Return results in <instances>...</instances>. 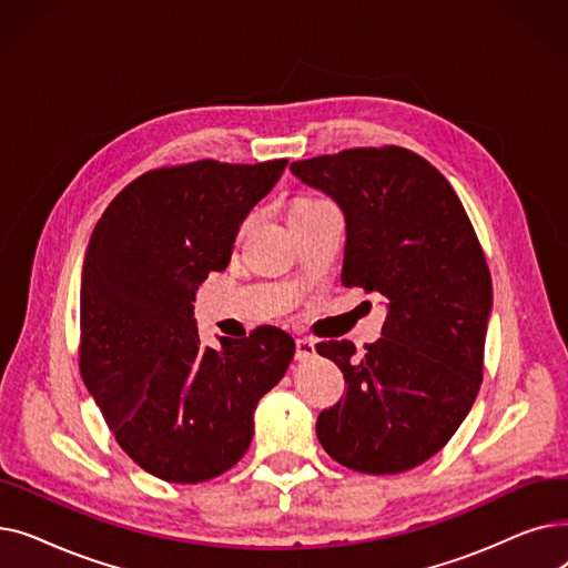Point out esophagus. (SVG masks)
<instances>
[{"instance_id": "obj_1", "label": "esophagus", "mask_w": 568, "mask_h": 568, "mask_svg": "<svg viewBox=\"0 0 568 568\" xmlns=\"http://www.w3.org/2000/svg\"><path fill=\"white\" fill-rule=\"evenodd\" d=\"M315 356V343L311 338H296V359L306 362Z\"/></svg>"}]
</instances>
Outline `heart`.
Masks as SVG:
<instances>
[{
	"instance_id": "b5f03b06",
	"label": "heart",
	"mask_w": 568,
	"mask_h": 568,
	"mask_svg": "<svg viewBox=\"0 0 568 568\" xmlns=\"http://www.w3.org/2000/svg\"><path fill=\"white\" fill-rule=\"evenodd\" d=\"M313 202H320V200H311V197H302V200H296L294 204H292V209H296V206H306V204H313Z\"/></svg>"
}]
</instances>
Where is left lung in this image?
Returning <instances> with one entry per match:
<instances>
[{
    "label": "left lung",
    "mask_w": 568,
    "mask_h": 568,
    "mask_svg": "<svg viewBox=\"0 0 568 568\" xmlns=\"http://www.w3.org/2000/svg\"><path fill=\"white\" fill-rule=\"evenodd\" d=\"M290 170L341 206L343 285L382 294L386 308L364 356L349 341L317 345L347 384L317 416V439L354 471L412 469L452 439L479 394L493 311L479 239L452 184L407 149H347Z\"/></svg>",
    "instance_id": "left-lung-1"
}]
</instances>
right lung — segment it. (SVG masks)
Here are the masks:
<instances>
[{"mask_svg":"<svg viewBox=\"0 0 568 568\" xmlns=\"http://www.w3.org/2000/svg\"><path fill=\"white\" fill-rule=\"evenodd\" d=\"M287 161H197L146 172L97 223L80 285V371L119 446L149 474L200 484L242 460L260 398L283 379L294 338L200 341L193 302L230 264L239 227Z\"/></svg>","mask_w":568,"mask_h":568,"instance_id":"right-lung-1","label":"right lung"}]
</instances>
